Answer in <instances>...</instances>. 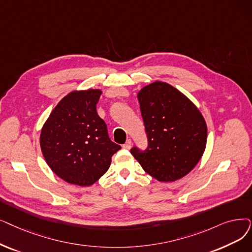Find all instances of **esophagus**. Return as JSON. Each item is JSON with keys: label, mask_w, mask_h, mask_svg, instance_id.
I'll return each mask as SVG.
<instances>
[{"label": "esophagus", "mask_w": 252, "mask_h": 252, "mask_svg": "<svg viewBox=\"0 0 252 252\" xmlns=\"http://www.w3.org/2000/svg\"><path fill=\"white\" fill-rule=\"evenodd\" d=\"M130 147H132V141L130 140H127L126 143L124 144V148H126V149H129Z\"/></svg>", "instance_id": "obj_1"}]
</instances>
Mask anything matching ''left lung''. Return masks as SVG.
I'll use <instances>...</instances> for the list:
<instances>
[{
	"mask_svg": "<svg viewBox=\"0 0 252 252\" xmlns=\"http://www.w3.org/2000/svg\"><path fill=\"white\" fill-rule=\"evenodd\" d=\"M138 100L148 137L146 151L130 153L160 182L181 179L196 166L207 144V125L189 97L167 82L155 81L139 91Z\"/></svg>",
	"mask_w": 252,
	"mask_h": 252,
	"instance_id": "1",
	"label": "left lung"
}]
</instances>
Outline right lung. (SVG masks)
Segmentation results:
<instances>
[{
  "label": "right lung",
  "instance_id": "right-lung-1",
  "mask_svg": "<svg viewBox=\"0 0 252 252\" xmlns=\"http://www.w3.org/2000/svg\"><path fill=\"white\" fill-rule=\"evenodd\" d=\"M102 91H73L64 95L43 125L40 146L47 165L63 181L90 187L111 165L120 148L108 136L96 113Z\"/></svg>",
  "mask_w": 252,
  "mask_h": 252
}]
</instances>
